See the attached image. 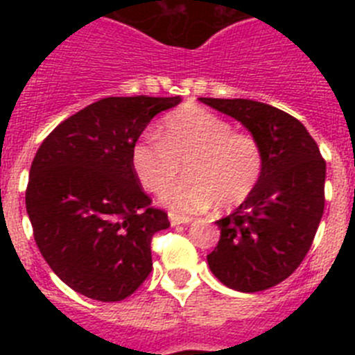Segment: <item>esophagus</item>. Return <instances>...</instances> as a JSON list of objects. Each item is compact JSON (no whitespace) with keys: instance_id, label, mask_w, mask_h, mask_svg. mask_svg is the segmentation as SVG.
<instances>
[{"instance_id":"obj_1","label":"esophagus","mask_w":355,"mask_h":355,"mask_svg":"<svg viewBox=\"0 0 355 355\" xmlns=\"http://www.w3.org/2000/svg\"><path fill=\"white\" fill-rule=\"evenodd\" d=\"M168 220H171L172 225H183V224H190V222H192V216L174 215V213H171V215H168Z\"/></svg>"}]
</instances>
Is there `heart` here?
I'll use <instances>...</instances> for the list:
<instances>
[{"instance_id": "1", "label": "heart", "mask_w": 355, "mask_h": 355, "mask_svg": "<svg viewBox=\"0 0 355 355\" xmlns=\"http://www.w3.org/2000/svg\"><path fill=\"white\" fill-rule=\"evenodd\" d=\"M158 138L144 135L131 147L130 163L140 187L162 193L179 177L187 180L166 191L162 202L175 213H196L218 205L234 208L256 190L265 168L261 144L233 131L225 119L197 105L181 106L165 117Z\"/></svg>"}]
</instances>
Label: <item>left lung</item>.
Returning a JSON list of instances; mask_svg holds the SVG:
<instances>
[{
	"instance_id": "obj_1",
	"label": "left lung",
	"mask_w": 355,
	"mask_h": 355,
	"mask_svg": "<svg viewBox=\"0 0 355 355\" xmlns=\"http://www.w3.org/2000/svg\"><path fill=\"white\" fill-rule=\"evenodd\" d=\"M199 101L241 122L265 156L256 190L215 222L220 240L208 254L209 270L231 290H268L297 270L315 240L325 206V159L302 122L283 110L250 99Z\"/></svg>"
}]
</instances>
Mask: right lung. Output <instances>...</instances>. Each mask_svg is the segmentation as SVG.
<instances>
[{
  "mask_svg": "<svg viewBox=\"0 0 355 355\" xmlns=\"http://www.w3.org/2000/svg\"><path fill=\"white\" fill-rule=\"evenodd\" d=\"M181 97H105L46 137L30 168L26 211L46 263L78 293L126 299L153 268L150 240L171 225L131 171V147Z\"/></svg>",
  "mask_w": 355,
  "mask_h": 355,
  "instance_id": "obj_1",
  "label": "right lung"
}]
</instances>
